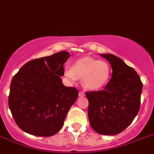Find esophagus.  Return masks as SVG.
Here are the masks:
<instances>
[{"instance_id": "obj_1", "label": "esophagus", "mask_w": 154, "mask_h": 154, "mask_svg": "<svg viewBox=\"0 0 154 154\" xmlns=\"http://www.w3.org/2000/svg\"><path fill=\"white\" fill-rule=\"evenodd\" d=\"M79 96H80V97H84V96H85V92H83V91L79 92Z\"/></svg>"}]
</instances>
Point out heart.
<instances>
[{"mask_svg":"<svg viewBox=\"0 0 154 154\" xmlns=\"http://www.w3.org/2000/svg\"><path fill=\"white\" fill-rule=\"evenodd\" d=\"M64 76L72 81L81 78L85 89L97 91L104 88L109 81L111 67L105 61L85 57L76 61L72 67L65 68Z\"/></svg>","mask_w":154,"mask_h":154,"instance_id":"b5f03b06","label":"heart"}]
</instances>
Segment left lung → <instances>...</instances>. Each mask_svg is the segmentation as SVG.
<instances>
[{
  "label": "left lung",
  "instance_id": "8db88e82",
  "mask_svg": "<svg viewBox=\"0 0 154 154\" xmlns=\"http://www.w3.org/2000/svg\"><path fill=\"white\" fill-rule=\"evenodd\" d=\"M109 61L112 76L104 90L86 91L91 126L101 135H116L129 126L140 108L143 83L133 68L112 54Z\"/></svg>",
  "mask_w": 154,
  "mask_h": 154
}]
</instances>
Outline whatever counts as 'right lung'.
Returning a JSON list of instances; mask_svg holds the SVG:
<instances>
[{
  "label": "right lung",
  "mask_w": 154,
  "mask_h": 154,
  "mask_svg": "<svg viewBox=\"0 0 154 154\" xmlns=\"http://www.w3.org/2000/svg\"><path fill=\"white\" fill-rule=\"evenodd\" d=\"M70 57L62 51L34 59L22 66L10 85L8 105L21 130L38 136H51L63 125L78 90L65 87L63 64Z\"/></svg>",
  "instance_id": "1"
}]
</instances>
